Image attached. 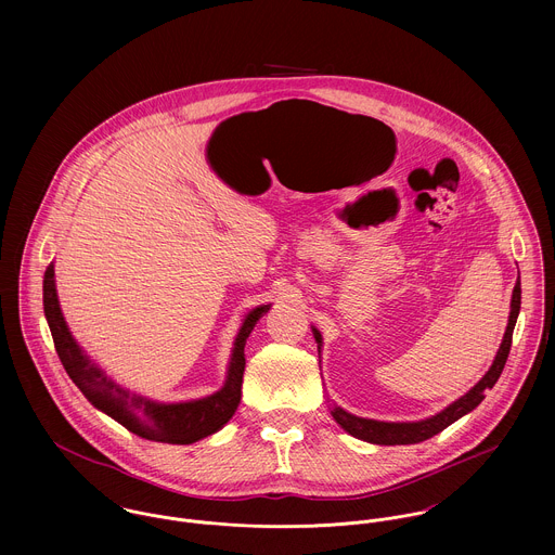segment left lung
Instances as JSON below:
<instances>
[{
	"label": "left lung",
	"instance_id": "obj_1",
	"mask_svg": "<svg viewBox=\"0 0 555 555\" xmlns=\"http://www.w3.org/2000/svg\"><path fill=\"white\" fill-rule=\"evenodd\" d=\"M519 308H521V282L517 278V284L513 288V299H511V317H508V324H506V331H504V339L500 344V350L489 367V372L476 383L475 387L466 393L464 397H460L457 401H453L449 408H444L442 412H438L436 416H429L425 421H416V423H385V421H374V418H361V416H354L341 408H333L331 414L333 418L354 438L359 440H365V442H372V444H416V442H423L436 434H440L442 429H447L451 423H455L457 418H462L464 414L473 412L476 405L485 399V391L491 389L502 370H504V363L508 359V352H511V344H513V328H515V322L519 317ZM314 331V337H317L318 348L322 344V337L318 333V328Z\"/></svg>",
	"mask_w": 555,
	"mask_h": 555
}]
</instances>
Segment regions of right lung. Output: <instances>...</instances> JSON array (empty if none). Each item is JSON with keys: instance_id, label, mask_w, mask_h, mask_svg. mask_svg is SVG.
<instances>
[{"instance_id": "right-lung-1", "label": "right lung", "mask_w": 555, "mask_h": 555, "mask_svg": "<svg viewBox=\"0 0 555 555\" xmlns=\"http://www.w3.org/2000/svg\"><path fill=\"white\" fill-rule=\"evenodd\" d=\"M42 299H44V317L49 322L55 350L60 361L73 383L80 389L98 410L121 423L128 431L154 440V442H168V444H192L201 438H207L222 429L237 410L241 401V383L245 370V339L249 337L254 324L262 314L269 312L271 306H260L251 310L241 328H238L233 357L229 363L227 383L214 396L181 403H159L150 397L130 393L113 383L82 350L77 339L73 337L55 291V267L53 262L44 271L42 284Z\"/></svg>"}]
</instances>
